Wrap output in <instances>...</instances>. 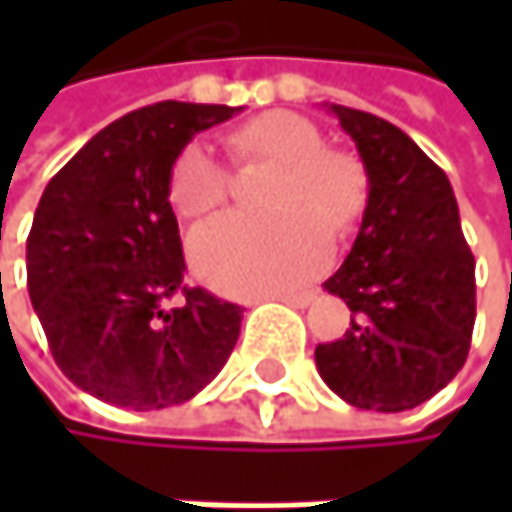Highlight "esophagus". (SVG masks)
<instances>
[{
	"instance_id": "obj_1",
	"label": "esophagus",
	"mask_w": 512,
	"mask_h": 512,
	"mask_svg": "<svg viewBox=\"0 0 512 512\" xmlns=\"http://www.w3.org/2000/svg\"><path fill=\"white\" fill-rule=\"evenodd\" d=\"M272 299L287 302V305H293V308H308V305L314 302V293H275Z\"/></svg>"
}]
</instances>
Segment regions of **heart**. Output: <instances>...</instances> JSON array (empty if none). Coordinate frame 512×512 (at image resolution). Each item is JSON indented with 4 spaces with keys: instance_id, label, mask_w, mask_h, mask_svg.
Instances as JSON below:
<instances>
[{
    "instance_id": "obj_1",
    "label": "heart",
    "mask_w": 512,
    "mask_h": 512,
    "mask_svg": "<svg viewBox=\"0 0 512 512\" xmlns=\"http://www.w3.org/2000/svg\"><path fill=\"white\" fill-rule=\"evenodd\" d=\"M237 159L278 162L263 204L272 213H225L195 228V272L237 296L281 293L317 275L329 255L326 231L344 237L364 210L367 180L353 156L326 151L323 133L296 112H266L228 136ZM231 171L204 142L186 145L168 174V201L183 219L225 204Z\"/></svg>"
}]
</instances>
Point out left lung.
<instances>
[{"label":"left lung","instance_id":"8db88e82","mask_svg":"<svg viewBox=\"0 0 512 512\" xmlns=\"http://www.w3.org/2000/svg\"><path fill=\"white\" fill-rule=\"evenodd\" d=\"M367 171L353 252L323 284L353 311L317 344L323 382L350 406L415 409L465 364L474 329V255L448 174L394 124L332 103Z\"/></svg>","mask_w":512,"mask_h":512}]
</instances>
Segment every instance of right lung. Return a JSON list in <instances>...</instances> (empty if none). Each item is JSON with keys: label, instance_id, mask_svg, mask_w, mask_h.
<instances>
[{"label": "right lung", "instance_id": "obj_1", "mask_svg": "<svg viewBox=\"0 0 512 512\" xmlns=\"http://www.w3.org/2000/svg\"><path fill=\"white\" fill-rule=\"evenodd\" d=\"M237 109L165 100L100 130L41 195L26 240L35 314L61 373L103 403L192 400L225 367L243 308L186 287L168 174L186 142ZM180 292L186 303L164 302Z\"/></svg>", "mask_w": 512, "mask_h": 512}]
</instances>
